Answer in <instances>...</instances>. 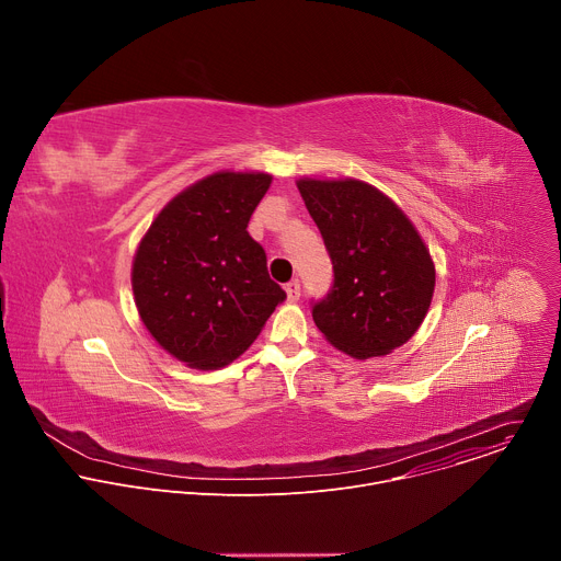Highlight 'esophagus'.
Instances as JSON below:
<instances>
[{
    "mask_svg": "<svg viewBox=\"0 0 561 561\" xmlns=\"http://www.w3.org/2000/svg\"><path fill=\"white\" fill-rule=\"evenodd\" d=\"M299 293H301V286L297 279H290L286 284V295H288V301H297L299 299Z\"/></svg>",
    "mask_w": 561,
    "mask_h": 561,
    "instance_id": "obj_1",
    "label": "esophagus"
}]
</instances>
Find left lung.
<instances>
[{"label": "left lung", "mask_w": 561, "mask_h": 561, "mask_svg": "<svg viewBox=\"0 0 561 561\" xmlns=\"http://www.w3.org/2000/svg\"><path fill=\"white\" fill-rule=\"evenodd\" d=\"M333 262L331 293L312 304L317 329L355 359L381 357L422 327L435 264L413 221L359 180L297 182Z\"/></svg>", "instance_id": "8db88e82"}]
</instances>
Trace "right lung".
<instances>
[{"instance_id":"add662e5","label":"right lung","mask_w":561,"mask_h":561,"mask_svg":"<svg viewBox=\"0 0 561 561\" xmlns=\"http://www.w3.org/2000/svg\"><path fill=\"white\" fill-rule=\"evenodd\" d=\"M273 178L213 173L175 195L141 237L133 295L154 342L191 368L242 355L286 299L249 221Z\"/></svg>"}]
</instances>
